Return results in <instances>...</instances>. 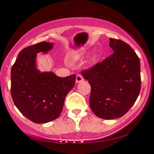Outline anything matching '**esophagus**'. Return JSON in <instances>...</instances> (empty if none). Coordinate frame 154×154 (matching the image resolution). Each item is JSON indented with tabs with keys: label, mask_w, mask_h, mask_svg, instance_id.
Instances as JSON below:
<instances>
[{
	"label": "esophagus",
	"mask_w": 154,
	"mask_h": 154,
	"mask_svg": "<svg viewBox=\"0 0 154 154\" xmlns=\"http://www.w3.org/2000/svg\"><path fill=\"white\" fill-rule=\"evenodd\" d=\"M83 80H84V78H83L82 75H79H79H77V77H76V82H77V83L80 82Z\"/></svg>",
	"instance_id": "1"
}]
</instances>
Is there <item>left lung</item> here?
Returning <instances> with one entry per match:
<instances>
[{"instance_id": "8db88e82", "label": "left lung", "mask_w": 154, "mask_h": 154, "mask_svg": "<svg viewBox=\"0 0 154 154\" xmlns=\"http://www.w3.org/2000/svg\"><path fill=\"white\" fill-rule=\"evenodd\" d=\"M109 40L114 53L81 72L91 85V109L98 117L104 119L125 115L137 100L141 85L137 55L122 40Z\"/></svg>"}]
</instances>
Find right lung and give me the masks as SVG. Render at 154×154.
<instances>
[{
	"label": "right lung",
	"mask_w": 154,
	"mask_h": 154,
	"mask_svg": "<svg viewBox=\"0 0 154 154\" xmlns=\"http://www.w3.org/2000/svg\"><path fill=\"white\" fill-rule=\"evenodd\" d=\"M53 45L41 42L22 49L11 72L14 103L23 115L35 123L57 119L66 95L75 83V75L60 77L54 72H40L37 69V54H46Z\"/></svg>",
	"instance_id": "add662e5"
}]
</instances>
